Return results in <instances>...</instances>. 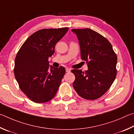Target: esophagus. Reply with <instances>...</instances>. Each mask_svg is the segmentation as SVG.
Returning a JSON list of instances; mask_svg holds the SVG:
<instances>
[{
    "instance_id": "34e87169",
    "label": "esophagus",
    "mask_w": 134,
    "mask_h": 134,
    "mask_svg": "<svg viewBox=\"0 0 134 134\" xmlns=\"http://www.w3.org/2000/svg\"><path fill=\"white\" fill-rule=\"evenodd\" d=\"M71 69H69V68H66V72L67 73H69V72H71Z\"/></svg>"
}]
</instances>
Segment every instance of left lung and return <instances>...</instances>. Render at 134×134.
Returning a JSON list of instances; mask_svg holds the SVG:
<instances>
[{"mask_svg":"<svg viewBox=\"0 0 134 134\" xmlns=\"http://www.w3.org/2000/svg\"><path fill=\"white\" fill-rule=\"evenodd\" d=\"M78 37L82 59L88 69H73L75 76L73 86L77 93L86 99L94 100L111 87L116 75L117 56L110 42L91 29H72Z\"/></svg>","mask_w":134,"mask_h":134,"instance_id":"1","label":"left lung"}]
</instances>
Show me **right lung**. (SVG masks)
Instances as JSON below:
<instances>
[{"mask_svg":"<svg viewBox=\"0 0 134 134\" xmlns=\"http://www.w3.org/2000/svg\"><path fill=\"white\" fill-rule=\"evenodd\" d=\"M68 27L38 30L26 39L15 60V78L22 92L32 101L44 103L53 99L65 74L63 66H49L48 59Z\"/></svg>","mask_w":134,"mask_h":134,"instance_id":"obj_1","label":"right lung"}]
</instances>
